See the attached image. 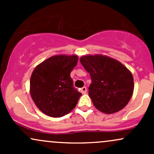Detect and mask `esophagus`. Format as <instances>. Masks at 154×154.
<instances>
[{"label":"esophagus","mask_w":154,"mask_h":154,"mask_svg":"<svg viewBox=\"0 0 154 154\" xmlns=\"http://www.w3.org/2000/svg\"><path fill=\"white\" fill-rule=\"evenodd\" d=\"M81 93H82V94H85V93H87V88L83 87L81 88Z\"/></svg>","instance_id":"esophagus-1"}]
</instances>
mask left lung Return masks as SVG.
Instances as JSON below:
<instances>
[{"mask_svg": "<svg viewBox=\"0 0 154 154\" xmlns=\"http://www.w3.org/2000/svg\"><path fill=\"white\" fill-rule=\"evenodd\" d=\"M79 61L91 75L88 95L98 111L110 114L126 106L134 91L133 77L126 66L101 54L82 56Z\"/></svg>", "mask_w": 154, "mask_h": 154, "instance_id": "8db88e82", "label": "left lung"}]
</instances>
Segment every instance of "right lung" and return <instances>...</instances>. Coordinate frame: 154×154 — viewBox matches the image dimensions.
Listing matches in <instances>:
<instances>
[{
    "label": "right lung",
    "mask_w": 154,
    "mask_h": 154,
    "mask_svg": "<svg viewBox=\"0 0 154 154\" xmlns=\"http://www.w3.org/2000/svg\"><path fill=\"white\" fill-rule=\"evenodd\" d=\"M78 61L77 55H56L35 68L29 93L35 105L51 117H61L75 109L82 93L73 87L70 73Z\"/></svg>",
    "instance_id": "add662e5"
}]
</instances>
